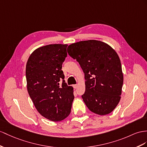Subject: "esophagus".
<instances>
[{"mask_svg":"<svg viewBox=\"0 0 147 147\" xmlns=\"http://www.w3.org/2000/svg\"><path fill=\"white\" fill-rule=\"evenodd\" d=\"M77 87H78V85H77V84H74V85H73V88H74V89H76V88H77Z\"/></svg>","mask_w":147,"mask_h":147,"instance_id":"esophagus-1","label":"esophagus"}]
</instances>
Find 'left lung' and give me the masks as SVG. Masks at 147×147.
I'll use <instances>...</instances> for the list:
<instances>
[{
    "instance_id": "1",
    "label": "left lung",
    "mask_w": 147,
    "mask_h": 147,
    "mask_svg": "<svg viewBox=\"0 0 147 147\" xmlns=\"http://www.w3.org/2000/svg\"><path fill=\"white\" fill-rule=\"evenodd\" d=\"M67 53L84 73L86 106L96 114H110L121 98L123 76L119 55L108 44L90 40L71 44Z\"/></svg>"
}]
</instances>
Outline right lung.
Here are the masks:
<instances>
[{
  "label": "right lung",
  "instance_id": "obj_1",
  "mask_svg": "<svg viewBox=\"0 0 147 147\" xmlns=\"http://www.w3.org/2000/svg\"><path fill=\"white\" fill-rule=\"evenodd\" d=\"M67 46L53 44L38 48L26 65L28 94L38 112L53 122L61 121L69 115L74 98L73 88L63 80L61 70Z\"/></svg>",
  "mask_w": 147,
  "mask_h": 147
}]
</instances>
